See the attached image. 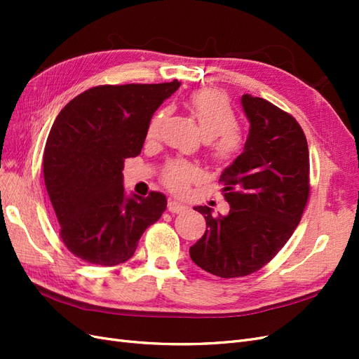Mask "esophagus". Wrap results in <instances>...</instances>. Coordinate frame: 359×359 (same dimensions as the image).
I'll return each mask as SVG.
<instances>
[{
  "mask_svg": "<svg viewBox=\"0 0 359 359\" xmlns=\"http://www.w3.org/2000/svg\"><path fill=\"white\" fill-rule=\"evenodd\" d=\"M168 210H169V212H172V214H180V212H182V211H186L187 206L180 203V202H177V201H169Z\"/></svg>",
  "mask_w": 359,
  "mask_h": 359,
  "instance_id": "obj_1",
  "label": "esophagus"
}]
</instances>
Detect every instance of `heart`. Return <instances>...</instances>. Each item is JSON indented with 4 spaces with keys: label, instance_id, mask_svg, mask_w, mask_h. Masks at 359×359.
<instances>
[{
    "label": "heart",
    "instance_id": "heart-1",
    "mask_svg": "<svg viewBox=\"0 0 359 359\" xmlns=\"http://www.w3.org/2000/svg\"><path fill=\"white\" fill-rule=\"evenodd\" d=\"M189 109L196 119L202 136L208 140V151L212 158L227 161L240 153L244 136L236 127L238 116L231 102L217 91L194 93L189 100ZM168 109H158L149 118L147 136H157L161 123L168 116ZM199 168L187 160H169L161 170V181L175 193H184L189 184L199 177Z\"/></svg>",
    "mask_w": 359,
    "mask_h": 359
}]
</instances>
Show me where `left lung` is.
Returning <instances> with one entry per match:
<instances>
[{
  "mask_svg": "<svg viewBox=\"0 0 359 359\" xmlns=\"http://www.w3.org/2000/svg\"><path fill=\"white\" fill-rule=\"evenodd\" d=\"M250 121L244 151L220 177L227 215L196 206L206 231L190 257L222 278L256 273L273 259L301 222L310 196L306 135L290 114L260 97L241 99Z\"/></svg>",
  "mask_w": 359,
  "mask_h": 359,
  "instance_id": "8db88e82",
  "label": "left lung"
}]
</instances>
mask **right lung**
I'll return each mask as SVG.
<instances>
[{"label": "right lung", "instance_id": "1", "mask_svg": "<svg viewBox=\"0 0 359 359\" xmlns=\"http://www.w3.org/2000/svg\"><path fill=\"white\" fill-rule=\"evenodd\" d=\"M180 88L166 83L99 85L70 100L49 132L43 177L69 252L102 266L124 264L166 210V196L126 198L124 161L140 154L149 118Z\"/></svg>", "mask_w": 359, "mask_h": 359}]
</instances>
